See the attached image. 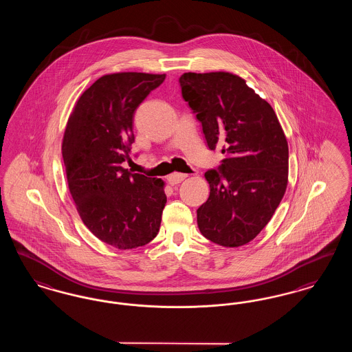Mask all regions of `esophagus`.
<instances>
[{"instance_id":"obj_1","label":"esophagus","mask_w":352,"mask_h":352,"mask_svg":"<svg viewBox=\"0 0 352 352\" xmlns=\"http://www.w3.org/2000/svg\"><path fill=\"white\" fill-rule=\"evenodd\" d=\"M186 177H187V174H184V173H174V174L168 175V182L173 186L181 184L184 179H186Z\"/></svg>"}]
</instances>
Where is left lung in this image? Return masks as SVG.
<instances>
[{"mask_svg":"<svg viewBox=\"0 0 352 352\" xmlns=\"http://www.w3.org/2000/svg\"><path fill=\"white\" fill-rule=\"evenodd\" d=\"M179 84L208 149L226 154L204 174L210 197L197 210L199 231L223 247L244 245L284 197L289 149L283 128L268 101L234 74L187 72Z\"/></svg>","mask_w":352,"mask_h":352,"instance_id":"1","label":"left lung"}]
</instances>
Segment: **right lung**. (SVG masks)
I'll list each match as a JSON object with an SVG mask.
<instances>
[{
	"mask_svg": "<svg viewBox=\"0 0 352 352\" xmlns=\"http://www.w3.org/2000/svg\"><path fill=\"white\" fill-rule=\"evenodd\" d=\"M165 75H104L79 98L63 137L68 188L87 228L118 250L142 247L157 236L166 203L164 182L131 174L133 118Z\"/></svg>",
	"mask_w": 352,
	"mask_h": 352,
	"instance_id": "right-lung-1",
	"label": "right lung"
}]
</instances>
